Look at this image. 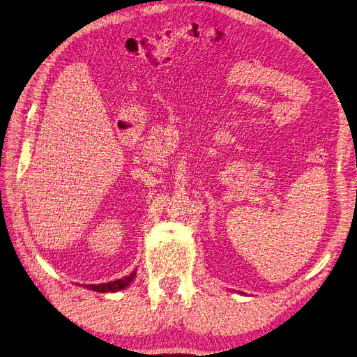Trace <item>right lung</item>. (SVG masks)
I'll use <instances>...</instances> for the list:
<instances>
[{"label": "right lung", "mask_w": 357, "mask_h": 357, "mask_svg": "<svg viewBox=\"0 0 357 357\" xmlns=\"http://www.w3.org/2000/svg\"><path fill=\"white\" fill-rule=\"evenodd\" d=\"M135 274H136V271L130 273L129 275H126V278L119 279V280L108 282V283H100V284H87L86 287H89V289H91V291L102 292V294L117 292V291H121V289H124V287H128L130 284V282L135 279Z\"/></svg>", "instance_id": "right-lung-1"}]
</instances>
